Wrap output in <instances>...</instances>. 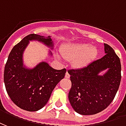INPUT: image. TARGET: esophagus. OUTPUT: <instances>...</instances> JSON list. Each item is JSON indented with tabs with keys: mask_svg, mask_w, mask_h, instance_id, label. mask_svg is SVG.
<instances>
[{
	"mask_svg": "<svg viewBox=\"0 0 126 126\" xmlns=\"http://www.w3.org/2000/svg\"><path fill=\"white\" fill-rule=\"evenodd\" d=\"M65 77L67 78V79H69L70 78V74H68V72H66V74H65Z\"/></svg>",
	"mask_w": 126,
	"mask_h": 126,
	"instance_id": "esophagus-1",
	"label": "esophagus"
}]
</instances>
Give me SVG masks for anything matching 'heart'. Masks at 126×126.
Returning a JSON list of instances; mask_svg holds the SVG:
<instances>
[{
	"label": "heart",
	"mask_w": 126,
	"mask_h": 126,
	"mask_svg": "<svg viewBox=\"0 0 126 126\" xmlns=\"http://www.w3.org/2000/svg\"><path fill=\"white\" fill-rule=\"evenodd\" d=\"M61 53L66 59H74L75 67L84 68L95 59L98 49L95 46H91L89 44H70L64 46Z\"/></svg>",
	"instance_id": "b5f03b06"
}]
</instances>
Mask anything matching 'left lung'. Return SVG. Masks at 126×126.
<instances>
[{
  "label": "left lung",
  "instance_id": "left-lung-1",
  "mask_svg": "<svg viewBox=\"0 0 126 126\" xmlns=\"http://www.w3.org/2000/svg\"><path fill=\"white\" fill-rule=\"evenodd\" d=\"M104 56L79 69L68 70L72 82L68 99L74 111L94 115L106 109L114 99L121 82V62L113 49L104 44ZM108 69L103 75L98 74Z\"/></svg>",
  "mask_w": 126,
  "mask_h": 126
}]
</instances>
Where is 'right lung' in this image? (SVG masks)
<instances>
[{"instance_id": "add662e5", "label": "right lung", "mask_w": 126, "mask_h": 126, "mask_svg": "<svg viewBox=\"0 0 126 126\" xmlns=\"http://www.w3.org/2000/svg\"><path fill=\"white\" fill-rule=\"evenodd\" d=\"M32 40L53 48L50 36L29 34L25 37L9 54L4 67V82L6 92L16 106L28 111H36L47 103L52 91L64 79L66 70H55L46 62L39 63L33 69L25 68L23 54Z\"/></svg>"}]
</instances>
